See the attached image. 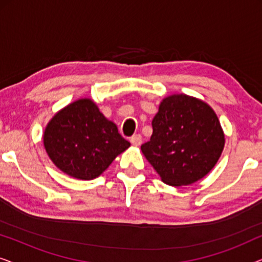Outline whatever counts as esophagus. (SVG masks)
Segmentation results:
<instances>
[{
    "label": "esophagus",
    "instance_id": "esophagus-1",
    "mask_svg": "<svg viewBox=\"0 0 262 262\" xmlns=\"http://www.w3.org/2000/svg\"><path fill=\"white\" fill-rule=\"evenodd\" d=\"M130 142L132 145L135 146H139L142 144V136L141 135H134L132 137L130 138Z\"/></svg>",
    "mask_w": 262,
    "mask_h": 262
}]
</instances>
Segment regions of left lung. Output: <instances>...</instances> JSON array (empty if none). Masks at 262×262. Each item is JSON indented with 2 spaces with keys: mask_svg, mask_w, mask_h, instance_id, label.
Masks as SVG:
<instances>
[{
  "mask_svg": "<svg viewBox=\"0 0 262 262\" xmlns=\"http://www.w3.org/2000/svg\"><path fill=\"white\" fill-rule=\"evenodd\" d=\"M143 155L164 184L180 187L200 180L220 160L225 138L217 114L203 100L186 94L164 98L152 119Z\"/></svg>",
  "mask_w": 262,
  "mask_h": 262,
  "instance_id": "1",
  "label": "left lung"
}]
</instances>
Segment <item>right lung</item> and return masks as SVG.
<instances>
[{
  "label": "right lung",
  "mask_w": 262,
  "mask_h": 262,
  "mask_svg": "<svg viewBox=\"0 0 262 262\" xmlns=\"http://www.w3.org/2000/svg\"><path fill=\"white\" fill-rule=\"evenodd\" d=\"M44 148L55 166L78 180L101 175L130 143L91 99H78L58 111L46 125Z\"/></svg>",
  "instance_id": "1"
}]
</instances>
